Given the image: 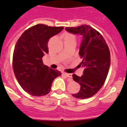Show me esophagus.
<instances>
[{
	"label": "esophagus",
	"instance_id": "esophagus-1",
	"mask_svg": "<svg viewBox=\"0 0 127 127\" xmlns=\"http://www.w3.org/2000/svg\"><path fill=\"white\" fill-rule=\"evenodd\" d=\"M64 74L66 77L69 78H70V80H72V74H69V73H65H65H64Z\"/></svg>",
	"mask_w": 127,
	"mask_h": 127
}]
</instances>
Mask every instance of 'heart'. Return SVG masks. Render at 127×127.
<instances>
[{
	"label": "heart",
	"mask_w": 127,
	"mask_h": 127,
	"mask_svg": "<svg viewBox=\"0 0 127 127\" xmlns=\"http://www.w3.org/2000/svg\"><path fill=\"white\" fill-rule=\"evenodd\" d=\"M64 40H75V36L72 34L67 32L64 36Z\"/></svg>",
	"instance_id": "heart-1"
}]
</instances>
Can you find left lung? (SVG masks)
Returning <instances> with one entry per match:
<instances>
[{
  "label": "left lung",
  "instance_id": "obj_1",
  "mask_svg": "<svg viewBox=\"0 0 127 127\" xmlns=\"http://www.w3.org/2000/svg\"><path fill=\"white\" fill-rule=\"evenodd\" d=\"M65 30L82 36L79 55L82 59L80 65L84 71L82 76L72 74L73 80L81 86L80 91L72 96L78 99L89 98L96 94L105 82L110 65L109 48L102 35L89 26Z\"/></svg>",
  "mask_w": 127,
  "mask_h": 127
}]
</instances>
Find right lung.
Listing matches in <instances>:
<instances>
[{
	"instance_id": "add662e5",
	"label": "right lung",
	"mask_w": 127,
	"mask_h": 127,
	"mask_svg": "<svg viewBox=\"0 0 127 127\" xmlns=\"http://www.w3.org/2000/svg\"><path fill=\"white\" fill-rule=\"evenodd\" d=\"M64 27L37 24L28 29L18 38L14 49L13 68L22 88L32 96L47 95L52 83L62 73L43 64L42 57L49 53V39Z\"/></svg>"
}]
</instances>
